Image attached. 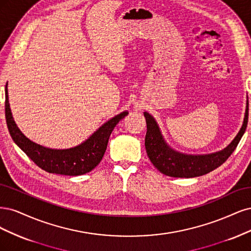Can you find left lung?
<instances>
[{
	"label": "left lung",
	"instance_id": "1",
	"mask_svg": "<svg viewBox=\"0 0 251 251\" xmlns=\"http://www.w3.org/2000/svg\"><path fill=\"white\" fill-rule=\"evenodd\" d=\"M147 123L145 148L148 157L159 172L171 177H197L204 175L225 163L237 148L248 122V100L243 125L234 140L224 150L207 155H188L170 148L163 139L155 120L148 112H144Z\"/></svg>",
	"mask_w": 251,
	"mask_h": 251
}]
</instances>
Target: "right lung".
I'll return each instance as SVG.
<instances>
[{
  "mask_svg": "<svg viewBox=\"0 0 251 251\" xmlns=\"http://www.w3.org/2000/svg\"><path fill=\"white\" fill-rule=\"evenodd\" d=\"M127 115V111H123L110 119L90 139L77 147L64 150L50 149L30 141L21 132L12 118L9 101H8L7 86L5 88L6 123L13 142L26 153L29 158L33 160L36 166L49 173L77 176L92 171L96 166L99 165L106 151L109 136L115 126Z\"/></svg>",
  "mask_w": 251,
  "mask_h": 251,
  "instance_id": "obj_1",
  "label": "right lung"
}]
</instances>
